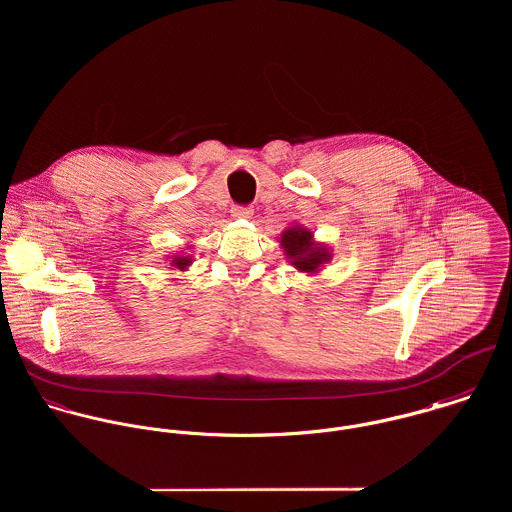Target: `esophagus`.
Returning a JSON list of instances; mask_svg holds the SVG:
<instances>
[{"label": "esophagus", "instance_id": "34e87169", "mask_svg": "<svg viewBox=\"0 0 512 512\" xmlns=\"http://www.w3.org/2000/svg\"><path fill=\"white\" fill-rule=\"evenodd\" d=\"M254 213L252 207H232V217L234 219H250Z\"/></svg>", "mask_w": 512, "mask_h": 512}]
</instances>
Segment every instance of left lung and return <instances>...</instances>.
Segmentation results:
<instances>
[{
    "label": "left lung",
    "instance_id": "1",
    "mask_svg": "<svg viewBox=\"0 0 512 512\" xmlns=\"http://www.w3.org/2000/svg\"><path fill=\"white\" fill-rule=\"evenodd\" d=\"M280 242L286 252V258L299 272L317 274L321 270V266L331 260L329 248L323 244H317L313 240V232H309L305 226L295 224V226L286 228Z\"/></svg>",
    "mask_w": 512,
    "mask_h": 512
}]
</instances>
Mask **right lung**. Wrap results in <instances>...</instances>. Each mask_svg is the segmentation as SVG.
Listing matches in <instances>:
<instances>
[{
    "mask_svg": "<svg viewBox=\"0 0 512 512\" xmlns=\"http://www.w3.org/2000/svg\"><path fill=\"white\" fill-rule=\"evenodd\" d=\"M191 264H193V258H191V256H171V266H173L175 270L185 272Z\"/></svg>",
    "mask_w": 512,
    "mask_h": 512,
    "instance_id": "obj_1",
    "label": "right lung"
}]
</instances>
